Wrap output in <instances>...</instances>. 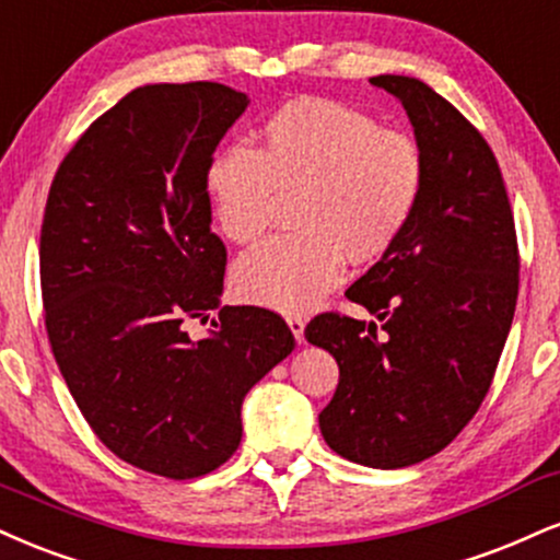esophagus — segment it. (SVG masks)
<instances>
[{
  "label": "esophagus",
  "mask_w": 560,
  "mask_h": 560,
  "mask_svg": "<svg viewBox=\"0 0 560 560\" xmlns=\"http://www.w3.org/2000/svg\"><path fill=\"white\" fill-rule=\"evenodd\" d=\"M287 323H289V328H292V334H294V339H298V345H302V341H305V320H302L300 315H289Z\"/></svg>",
  "instance_id": "esophagus-1"
}]
</instances>
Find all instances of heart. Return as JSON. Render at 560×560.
Masks as SVG:
<instances>
[{
    "label": "heart",
    "instance_id": "obj_1",
    "mask_svg": "<svg viewBox=\"0 0 560 560\" xmlns=\"http://www.w3.org/2000/svg\"><path fill=\"white\" fill-rule=\"evenodd\" d=\"M425 156L412 135L383 130L336 101L300 98L276 109L260 151L232 145L206 172L213 219L229 242L266 232L279 198H294L298 237L271 240L234 262L240 300L276 313H305L345 276V260L386 255L412 219Z\"/></svg>",
    "mask_w": 560,
    "mask_h": 560
}]
</instances>
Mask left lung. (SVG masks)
I'll use <instances>...</instances> for the list:
<instances>
[{
	"label": "left lung",
	"instance_id": "1",
	"mask_svg": "<svg viewBox=\"0 0 560 560\" xmlns=\"http://www.w3.org/2000/svg\"><path fill=\"white\" fill-rule=\"evenodd\" d=\"M370 83L401 101L425 185L396 245L347 289L381 331L375 320L323 313L305 339L339 365L318 415L328 446L365 467L399 469L446 448L480 409L514 320L518 250L482 135L422 80Z\"/></svg>",
	"mask_w": 560,
	"mask_h": 560
}]
</instances>
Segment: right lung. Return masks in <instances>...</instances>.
I'll list each match as a JSON object with an SVG mask.
<instances>
[{
  "mask_svg": "<svg viewBox=\"0 0 560 560\" xmlns=\"http://www.w3.org/2000/svg\"><path fill=\"white\" fill-rule=\"evenodd\" d=\"M221 83L135 88L83 132L51 182L42 294L51 352L112 454L190 480L242 441V401L292 354L271 310L221 307L226 250L211 232L206 172L247 109ZM220 310L195 342L187 317Z\"/></svg>",
  "mask_w": 560,
  "mask_h": 560,
  "instance_id": "add662e5",
  "label": "right lung"
}]
</instances>
